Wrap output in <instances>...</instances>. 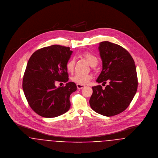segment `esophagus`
<instances>
[{"instance_id":"esophagus-1","label":"esophagus","mask_w":158,"mask_h":158,"mask_svg":"<svg viewBox=\"0 0 158 158\" xmlns=\"http://www.w3.org/2000/svg\"><path fill=\"white\" fill-rule=\"evenodd\" d=\"M76 85H77V89H82L83 88H84L85 87V86L84 85H80V84H77Z\"/></svg>"}]
</instances>
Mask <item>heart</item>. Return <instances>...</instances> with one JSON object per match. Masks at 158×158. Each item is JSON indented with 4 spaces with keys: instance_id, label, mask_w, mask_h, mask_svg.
<instances>
[{
    "instance_id": "obj_1",
    "label": "heart",
    "mask_w": 158,
    "mask_h": 158,
    "mask_svg": "<svg viewBox=\"0 0 158 158\" xmlns=\"http://www.w3.org/2000/svg\"><path fill=\"white\" fill-rule=\"evenodd\" d=\"M81 56L84 58L88 63L92 67H94L97 65L98 64V59L97 57L92 54L91 53L89 52H84L81 54ZM74 66H75V59L74 58L70 59L66 64L65 67L67 71L70 73H72L74 70ZM92 76L90 74H83L81 73H77L74 74L71 78V81L77 84L80 85H84L87 84L88 82L91 79Z\"/></svg>"
}]
</instances>
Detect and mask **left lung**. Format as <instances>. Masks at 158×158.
<instances>
[{
	"instance_id": "8db88e82",
	"label": "left lung",
	"mask_w": 158,
	"mask_h": 158,
	"mask_svg": "<svg viewBox=\"0 0 158 158\" xmlns=\"http://www.w3.org/2000/svg\"><path fill=\"white\" fill-rule=\"evenodd\" d=\"M99 51L102 70L96 82L109 84L93 87L89 99L91 108L105 116L123 112L131 103L138 88V77L135 61L121 46L104 41L99 44Z\"/></svg>"
}]
</instances>
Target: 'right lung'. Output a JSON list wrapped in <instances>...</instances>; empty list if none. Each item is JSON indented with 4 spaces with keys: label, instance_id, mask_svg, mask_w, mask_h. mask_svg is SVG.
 <instances>
[{
    "label": "right lung",
    "instance_id": "add662e5",
    "mask_svg": "<svg viewBox=\"0 0 158 158\" xmlns=\"http://www.w3.org/2000/svg\"><path fill=\"white\" fill-rule=\"evenodd\" d=\"M73 52L70 47L54 45L37 50L30 57L23 77L22 88L32 110L44 118H54L68 111L70 96L76 91L74 82L56 88L57 81L67 82L66 64Z\"/></svg>",
    "mask_w": 158,
    "mask_h": 158
}]
</instances>
